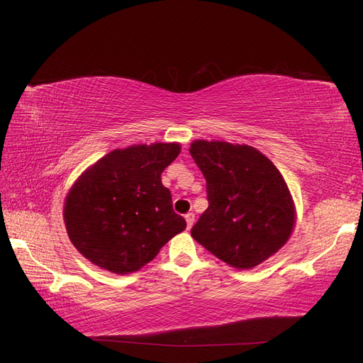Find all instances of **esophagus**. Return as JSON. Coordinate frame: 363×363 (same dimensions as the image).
Instances as JSON below:
<instances>
[{"label": "esophagus", "mask_w": 363, "mask_h": 363, "mask_svg": "<svg viewBox=\"0 0 363 363\" xmlns=\"http://www.w3.org/2000/svg\"><path fill=\"white\" fill-rule=\"evenodd\" d=\"M185 221H186V229H191L194 224V213L193 212L185 213Z\"/></svg>", "instance_id": "esophagus-1"}]
</instances>
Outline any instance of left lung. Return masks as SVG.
Returning <instances> with one entry per match:
<instances>
[{
    "label": "left lung",
    "instance_id": "left-lung-1",
    "mask_svg": "<svg viewBox=\"0 0 363 363\" xmlns=\"http://www.w3.org/2000/svg\"><path fill=\"white\" fill-rule=\"evenodd\" d=\"M190 154L206 179L208 209L191 236L213 256L250 269L283 247L294 225L289 186L269 158L248 145L196 140Z\"/></svg>",
    "mask_w": 363,
    "mask_h": 363
}]
</instances>
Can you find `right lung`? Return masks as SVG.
Masks as SVG:
<instances>
[{"mask_svg": "<svg viewBox=\"0 0 363 363\" xmlns=\"http://www.w3.org/2000/svg\"><path fill=\"white\" fill-rule=\"evenodd\" d=\"M179 151L178 143L115 150L76 181L64 221L80 254L118 275L136 272L185 229L161 184V173Z\"/></svg>", "mask_w": 363, "mask_h": 363, "instance_id": "right-lung-1", "label": "right lung"}]
</instances>
